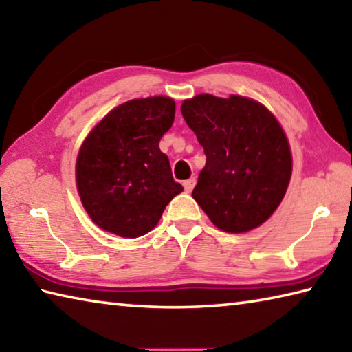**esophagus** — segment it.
Segmentation results:
<instances>
[{"label": "esophagus", "instance_id": "34e87169", "mask_svg": "<svg viewBox=\"0 0 352 352\" xmlns=\"http://www.w3.org/2000/svg\"><path fill=\"white\" fill-rule=\"evenodd\" d=\"M183 186H184V190H186V192H190V190H192L194 186H195V177L189 178V180L184 182Z\"/></svg>", "mask_w": 352, "mask_h": 352}]
</instances>
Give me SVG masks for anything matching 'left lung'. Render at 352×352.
Segmentation results:
<instances>
[{
  "mask_svg": "<svg viewBox=\"0 0 352 352\" xmlns=\"http://www.w3.org/2000/svg\"><path fill=\"white\" fill-rule=\"evenodd\" d=\"M182 113L206 155L192 197L216 228L247 233L278 210L292 177V152L276 116L252 98L201 93Z\"/></svg>",
  "mask_w": 352,
  "mask_h": 352,
  "instance_id": "left-lung-1",
  "label": "left lung"
}]
</instances>
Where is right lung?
<instances>
[{"label": "right lung", "mask_w": 352, "mask_h": 352, "mask_svg": "<svg viewBox=\"0 0 352 352\" xmlns=\"http://www.w3.org/2000/svg\"><path fill=\"white\" fill-rule=\"evenodd\" d=\"M175 100H127L100 119L76 160V186L90 219L107 233L135 239L158 225L169 201L183 192L160 140L172 127Z\"/></svg>", "instance_id": "1"}]
</instances>
